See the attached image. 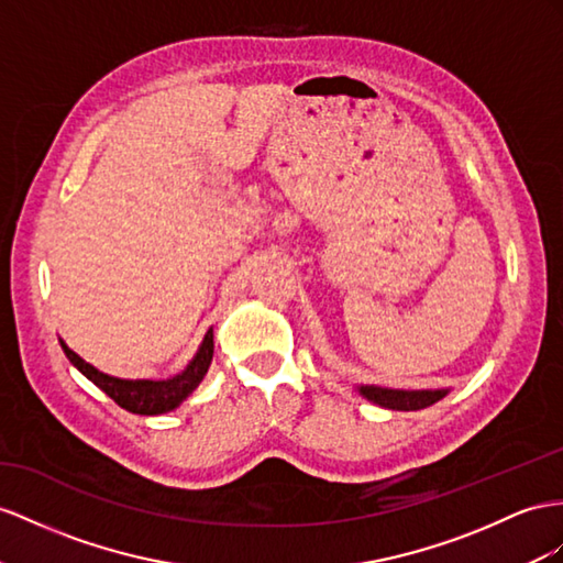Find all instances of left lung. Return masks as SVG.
<instances>
[{"label": "left lung", "instance_id": "left-lung-1", "mask_svg": "<svg viewBox=\"0 0 563 563\" xmlns=\"http://www.w3.org/2000/svg\"><path fill=\"white\" fill-rule=\"evenodd\" d=\"M356 393L364 399L373 401L383 409L393 411H419L428 409L450 395V387H438V390H399V387H380V385H356Z\"/></svg>", "mask_w": 563, "mask_h": 563}]
</instances>
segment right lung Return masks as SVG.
<instances>
[{
  "label": "right lung",
  "instance_id": "1",
  "mask_svg": "<svg viewBox=\"0 0 563 563\" xmlns=\"http://www.w3.org/2000/svg\"><path fill=\"white\" fill-rule=\"evenodd\" d=\"M59 342H62L64 354L68 356V362L74 364L85 378L92 380L99 390L109 395L119 407L140 416H158V413L178 409L183 401L197 390L199 383L205 380L213 358V328H209L195 358L187 364L183 373H178V376L166 378V380H125L95 368L92 364L85 362L82 356H78L74 350H70L62 338Z\"/></svg>",
  "mask_w": 563,
  "mask_h": 563
}]
</instances>
